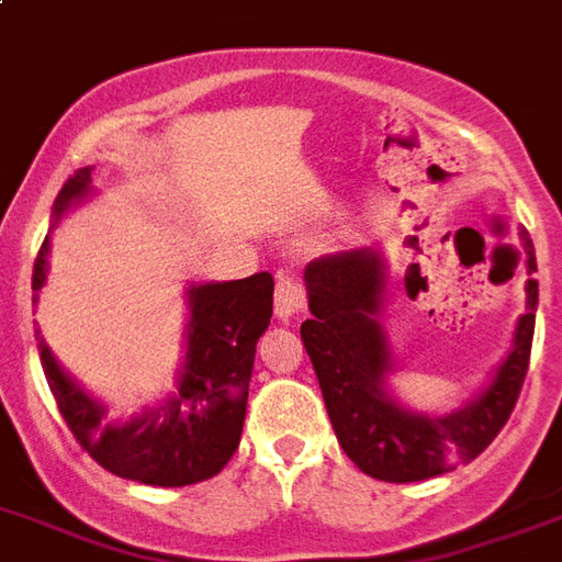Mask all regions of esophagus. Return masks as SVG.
Segmentation results:
<instances>
[{
	"label": "esophagus",
	"instance_id": "obj_1",
	"mask_svg": "<svg viewBox=\"0 0 562 562\" xmlns=\"http://www.w3.org/2000/svg\"><path fill=\"white\" fill-rule=\"evenodd\" d=\"M273 310H277V318L282 321L294 318V315L306 310V289H303L300 277H294V273H280L277 291H273Z\"/></svg>",
	"mask_w": 562,
	"mask_h": 562
}]
</instances>
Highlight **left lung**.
<instances>
[{"mask_svg":"<svg viewBox=\"0 0 562 562\" xmlns=\"http://www.w3.org/2000/svg\"><path fill=\"white\" fill-rule=\"evenodd\" d=\"M528 271L537 256L528 233ZM385 268L371 250H345L306 265L312 318L300 324L329 422L353 465L385 483H415L471 462L507 424L530 366L539 282L528 280V312L519 318L513 350L492 376L490 389L457 413L430 418L409 413L385 395L383 376L392 353L376 315L383 306Z\"/></svg>","mask_w":562,"mask_h":562,"instance_id":"1","label":"left lung"}]
</instances>
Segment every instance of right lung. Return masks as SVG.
I'll return each instance as SVG.
<instances>
[{
  "instance_id": "1",
  "label": "right lung",
  "mask_w": 562,
  "mask_h": 562,
  "mask_svg": "<svg viewBox=\"0 0 562 562\" xmlns=\"http://www.w3.org/2000/svg\"><path fill=\"white\" fill-rule=\"evenodd\" d=\"M88 188L91 167H81L55 200V217L88 194ZM46 256L49 235L34 259V303L46 280ZM188 297L191 324L177 397L128 424H105V406L81 392L55 362L46 341H37L46 383L76 442L102 469L126 481L147 486L209 481L233 460L241 442L256 341L273 315V277L262 271L247 280L194 285Z\"/></svg>"
}]
</instances>
